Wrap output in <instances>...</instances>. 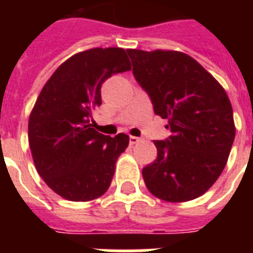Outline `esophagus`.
Masks as SVG:
<instances>
[{"mask_svg":"<svg viewBox=\"0 0 253 253\" xmlns=\"http://www.w3.org/2000/svg\"><path fill=\"white\" fill-rule=\"evenodd\" d=\"M142 139L138 138V136H130V144H135V143L140 142Z\"/></svg>","mask_w":253,"mask_h":253,"instance_id":"1","label":"esophagus"}]
</instances>
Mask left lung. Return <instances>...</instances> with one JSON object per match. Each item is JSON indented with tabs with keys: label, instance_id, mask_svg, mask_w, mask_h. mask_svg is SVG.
Wrapping results in <instances>:
<instances>
[{
	"label": "left lung",
	"instance_id": "left-lung-1",
	"mask_svg": "<svg viewBox=\"0 0 253 253\" xmlns=\"http://www.w3.org/2000/svg\"><path fill=\"white\" fill-rule=\"evenodd\" d=\"M132 73L172 135L155 140L158 158L143 168L155 197L185 202L211 188L235 139L234 113L218 81L186 53L127 49Z\"/></svg>",
	"mask_w": 253,
	"mask_h": 253
}]
</instances>
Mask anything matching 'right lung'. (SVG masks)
I'll use <instances>...</instances> for the list:
<instances>
[{"label":"right lung","mask_w":253,"mask_h":253,"mask_svg":"<svg viewBox=\"0 0 253 253\" xmlns=\"http://www.w3.org/2000/svg\"><path fill=\"white\" fill-rule=\"evenodd\" d=\"M123 48H91L65 60L42 89L29 119V143L39 176L68 201L85 202L106 192L128 135H102L90 123L101 86L130 71Z\"/></svg>","instance_id":"right-lung-1"}]
</instances>
